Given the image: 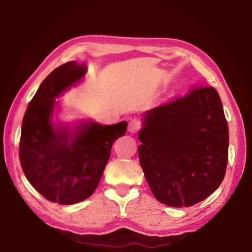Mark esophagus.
<instances>
[{
    "instance_id": "1",
    "label": "esophagus",
    "mask_w": 252,
    "mask_h": 252,
    "mask_svg": "<svg viewBox=\"0 0 252 252\" xmlns=\"http://www.w3.org/2000/svg\"><path fill=\"white\" fill-rule=\"evenodd\" d=\"M140 129H141V122L135 118L131 119L129 121V126H127V130H129V132H131V133H136Z\"/></svg>"
}]
</instances>
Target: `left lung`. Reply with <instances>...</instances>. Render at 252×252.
<instances>
[{
  "mask_svg": "<svg viewBox=\"0 0 252 252\" xmlns=\"http://www.w3.org/2000/svg\"><path fill=\"white\" fill-rule=\"evenodd\" d=\"M139 160L153 195L170 207H190L222 182L229 130L218 92L194 85L152 109L140 131Z\"/></svg>",
  "mask_w": 252,
  "mask_h": 252,
  "instance_id": "obj_1",
  "label": "left lung"
}]
</instances>
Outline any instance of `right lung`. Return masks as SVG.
<instances>
[{"label": "right lung", "mask_w": 252, "mask_h": 252, "mask_svg": "<svg viewBox=\"0 0 252 252\" xmlns=\"http://www.w3.org/2000/svg\"><path fill=\"white\" fill-rule=\"evenodd\" d=\"M87 66L74 61L46 76L25 111L20 139V162L25 177L49 201L74 204L94 192L111 148L126 134L127 123H83L75 131L51 121L54 97L83 78Z\"/></svg>", "instance_id": "obj_1"}]
</instances>
